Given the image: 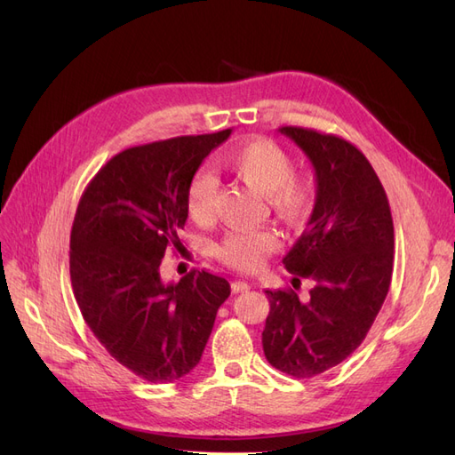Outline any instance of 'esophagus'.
<instances>
[{
	"label": "esophagus",
	"mask_w": 455,
	"mask_h": 455,
	"mask_svg": "<svg viewBox=\"0 0 455 455\" xmlns=\"http://www.w3.org/2000/svg\"><path fill=\"white\" fill-rule=\"evenodd\" d=\"M231 291L235 292V294H239V292H246V291H251V284L246 283V281H233V284H231Z\"/></svg>",
	"instance_id": "esophagus-1"
}]
</instances>
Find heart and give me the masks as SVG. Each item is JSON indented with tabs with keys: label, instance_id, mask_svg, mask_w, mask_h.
<instances>
[{
	"label": "heart",
	"instance_id": "1",
	"mask_svg": "<svg viewBox=\"0 0 455 455\" xmlns=\"http://www.w3.org/2000/svg\"><path fill=\"white\" fill-rule=\"evenodd\" d=\"M229 171L243 182L264 194L271 209L288 222H301L313 201V182L307 176L294 174L292 159L271 140H251L229 149L224 156ZM216 178L197 172L188 186V212L196 220H206L212 212ZM279 249V239L269 229L228 231L216 244V256L239 271H254L266 258Z\"/></svg>",
	"mask_w": 455,
	"mask_h": 455
}]
</instances>
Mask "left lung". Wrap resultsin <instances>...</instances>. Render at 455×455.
I'll return each instance as SVG.
<instances>
[{
    "label": "left lung",
    "instance_id": "obj_1",
    "mask_svg": "<svg viewBox=\"0 0 455 455\" xmlns=\"http://www.w3.org/2000/svg\"><path fill=\"white\" fill-rule=\"evenodd\" d=\"M315 171V206L304 235L283 264L292 284L309 279L304 301L292 291H266L261 332L266 359L294 378H311L361 346L389 292L395 231L387 196L363 151L334 134L281 127Z\"/></svg>",
    "mask_w": 455,
    "mask_h": 455
}]
</instances>
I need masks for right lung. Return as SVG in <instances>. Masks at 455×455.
Instances as JSON below:
<instances>
[{
  "mask_svg": "<svg viewBox=\"0 0 455 455\" xmlns=\"http://www.w3.org/2000/svg\"><path fill=\"white\" fill-rule=\"evenodd\" d=\"M231 129L121 151L87 186L70 235L81 315L114 359L151 383L194 370L231 288L209 271L163 283L161 259L188 220L186 194Z\"/></svg>",
  "mask_w": 455,
  "mask_h": 455,
  "instance_id": "right-lung-1",
  "label": "right lung"
}]
</instances>
